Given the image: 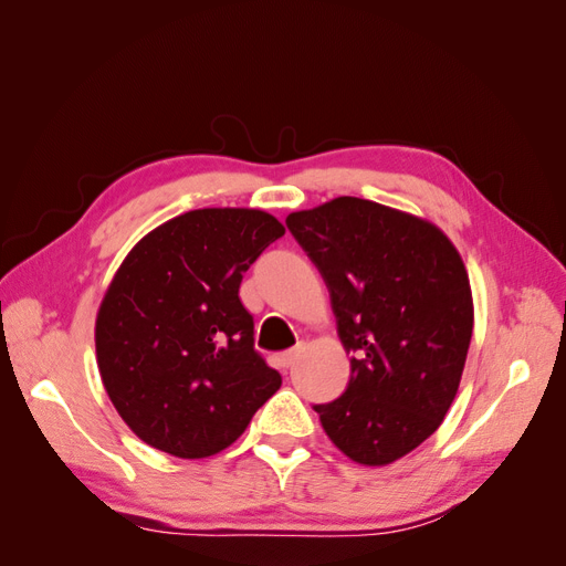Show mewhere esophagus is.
I'll use <instances>...</instances> for the list:
<instances>
[{
	"label": "esophagus",
	"instance_id": "esophagus-1",
	"mask_svg": "<svg viewBox=\"0 0 566 566\" xmlns=\"http://www.w3.org/2000/svg\"><path fill=\"white\" fill-rule=\"evenodd\" d=\"M295 361H297V349H287V352H283V354L276 356V366H279L281 370H287Z\"/></svg>",
	"mask_w": 566,
	"mask_h": 566
}]
</instances>
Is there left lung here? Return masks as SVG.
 <instances>
[{"label":"left lung","mask_w":566,"mask_h":566,"mask_svg":"<svg viewBox=\"0 0 566 566\" xmlns=\"http://www.w3.org/2000/svg\"><path fill=\"white\" fill-rule=\"evenodd\" d=\"M328 285L349 385L316 403L325 434L361 465H387L434 434L472 339L458 250L430 221L342 196L285 219Z\"/></svg>","instance_id":"obj_1"}]
</instances>
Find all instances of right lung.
Listing matches in <instances>:
<instances>
[{
	"mask_svg": "<svg viewBox=\"0 0 566 566\" xmlns=\"http://www.w3.org/2000/svg\"><path fill=\"white\" fill-rule=\"evenodd\" d=\"M283 233L262 210H193L117 269L96 318L98 370L119 418L153 449L214 455L279 391L238 287Z\"/></svg>",
	"mask_w": 566,
	"mask_h": 566,
	"instance_id": "add662e5",
	"label": "right lung"
}]
</instances>
